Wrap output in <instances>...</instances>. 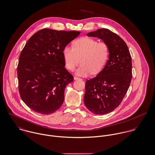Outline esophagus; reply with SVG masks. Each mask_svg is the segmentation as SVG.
<instances>
[{"mask_svg":"<svg viewBox=\"0 0 155 155\" xmlns=\"http://www.w3.org/2000/svg\"><path fill=\"white\" fill-rule=\"evenodd\" d=\"M74 80H79V79H81V78H78V77L74 76Z\"/></svg>","mask_w":155,"mask_h":155,"instance_id":"obj_1","label":"esophagus"}]
</instances>
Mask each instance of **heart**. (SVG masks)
Returning a JSON list of instances; mask_svg holds the SVG:
<instances>
[{
  "mask_svg": "<svg viewBox=\"0 0 155 155\" xmlns=\"http://www.w3.org/2000/svg\"><path fill=\"white\" fill-rule=\"evenodd\" d=\"M109 54V47L106 42H98L86 37L74 41L73 48L66 45L63 50L66 68L73 71L81 62L82 64L76 73L84 77L101 71L108 60Z\"/></svg>",
  "mask_w": 155,
  "mask_h": 155,
  "instance_id": "1",
  "label": "heart"
}]
</instances>
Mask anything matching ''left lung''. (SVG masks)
<instances>
[{
	"mask_svg": "<svg viewBox=\"0 0 155 155\" xmlns=\"http://www.w3.org/2000/svg\"><path fill=\"white\" fill-rule=\"evenodd\" d=\"M106 42L109 59L98 75L85 83L84 104L92 113L103 115L112 112L124 98L132 78L131 57L126 43L108 29H98L87 34Z\"/></svg>",
	"mask_w": 155,
	"mask_h": 155,
	"instance_id": "8db88e82",
	"label": "left lung"
}]
</instances>
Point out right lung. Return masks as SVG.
Returning <instances> with one entry per match:
<instances>
[{"label": "right lung", "mask_w": 155, "mask_h": 155, "mask_svg": "<svg viewBox=\"0 0 155 155\" xmlns=\"http://www.w3.org/2000/svg\"><path fill=\"white\" fill-rule=\"evenodd\" d=\"M79 34L44 28L26 43L17 67L18 89L22 100L32 111L48 115L61 106L66 86L73 81L64 68L63 50Z\"/></svg>", "instance_id": "right-lung-1"}]
</instances>
